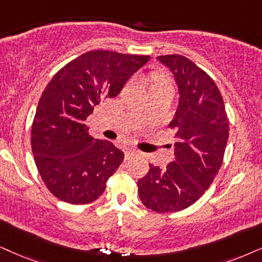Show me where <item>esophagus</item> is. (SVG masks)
I'll list each match as a JSON object with an SVG mask.
<instances>
[{"label": "esophagus", "instance_id": "esophagus-1", "mask_svg": "<svg viewBox=\"0 0 262 262\" xmlns=\"http://www.w3.org/2000/svg\"><path fill=\"white\" fill-rule=\"evenodd\" d=\"M138 155H139V151L137 150H127L124 152V158L125 161H128V160H132V158L137 157Z\"/></svg>", "mask_w": 262, "mask_h": 262}]
</instances>
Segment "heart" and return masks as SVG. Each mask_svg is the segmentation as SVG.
Returning a JSON list of instances; mask_svg holds the SVG:
<instances>
[{"instance_id": "b5f03b06", "label": "heart", "mask_w": 262, "mask_h": 262, "mask_svg": "<svg viewBox=\"0 0 262 262\" xmlns=\"http://www.w3.org/2000/svg\"><path fill=\"white\" fill-rule=\"evenodd\" d=\"M162 85H168V81L164 76L156 75L154 78V84H152V88L154 87H162Z\"/></svg>"}]
</instances>
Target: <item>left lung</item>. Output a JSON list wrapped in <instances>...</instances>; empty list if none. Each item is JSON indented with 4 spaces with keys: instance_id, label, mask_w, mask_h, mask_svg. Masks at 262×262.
Segmentation results:
<instances>
[{
    "instance_id": "obj_1",
    "label": "left lung",
    "mask_w": 262,
    "mask_h": 262,
    "mask_svg": "<svg viewBox=\"0 0 262 262\" xmlns=\"http://www.w3.org/2000/svg\"><path fill=\"white\" fill-rule=\"evenodd\" d=\"M174 75L179 105L170 128H177L175 161L161 169L150 164L138 181L142 204L157 213L186 209L208 190L223 164L228 120L219 88L207 72L179 54L157 57Z\"/></svg>"
}]
</instances>
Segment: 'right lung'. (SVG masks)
Instances as JSON below:
<instances>
[{
	"label": "right lung",
	"instance_id": "right-lung-1",
	"mask_svg": "<svg viewBox=\"0 0 262 262\" xmlns=\"http://www.w3.org/2000/svg\"><path fill=\"white\" fill-rule=\"evenodd\" d=\"M148 55L91 51L66 64L43 91L31 130V148L43 183L71 204L92 203L124 155L107 140L91 137L85 125L94 107L120 94Z\"/></svg>",
	"mask_w": 262,
	"mask_h": 262
}]
</instances>
